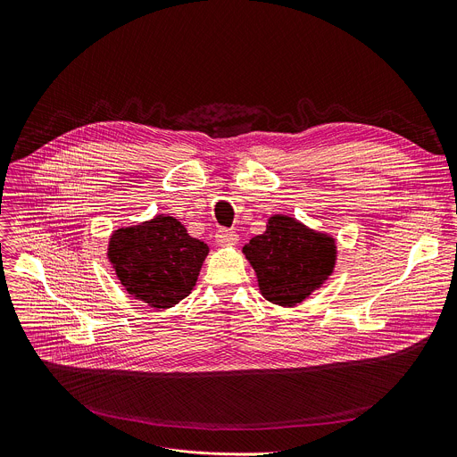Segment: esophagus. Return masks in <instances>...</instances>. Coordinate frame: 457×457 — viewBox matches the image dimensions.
<instances>
[{"label": "esophagus", "instance_id": "esophagus-1", "mask_svg": "<svg viewBox=\"0 0 457 457\" xmlns=\"http://www.w3.org/2000/svg\"><path fill=\"white\" fill-rule=\"evenodd\" d=\"M215 240L219 245H231L238 240V235L231 229H219L217 235H215Z\"/></svg>", "mask_w": 457, "mask_h": 457}]
</instances>
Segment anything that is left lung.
<instances>
[{"label":"left lung","instance_id":"1","mask_svg":"<svg viewBox=\"0 0 457 457\" xmlns=\"http://www.w3.org/2000/svg\"><path fill=\"white\" fill-rule=\"evenodd\" d=\"M242 252L253 266L264 299L295 306L320 287L336 266V240L299 220L273 215L266 231L253 237Z\"/></svg>","mask_w":457,"mask_h":457}]
</instances>
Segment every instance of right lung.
Wrapping results in <instances>:
<instances>
[{"label": "right lung", "mask_w": 457, "mask_h": 457, "mask_svg": "<svg viewBox=\"0 0 457 457\" xmlns=\"http://www.w3.org/2000/svg\"><path fill=\"white\" fill-rule=\"evenodd\" d=\"M210 247L170 215L116 229L107 257L128 294L165 310L186 299Z\"/></svg>", "instance_id": "add662e5"}]
</instances>
